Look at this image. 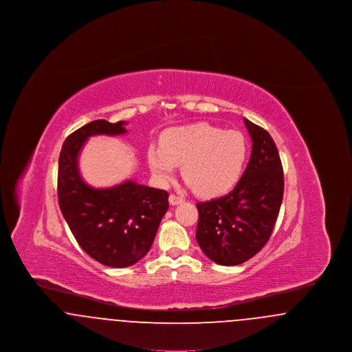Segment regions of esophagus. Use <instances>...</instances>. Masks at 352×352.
Returning a JSON list of instances; mask_svg holds the SVG:
<instances>
[{"mask_svg":"<svg viewBox=\"0 0 352 352\" xmlns=\"http://www.w3.org/2000/svg\"><path fill=\"white\" fill-rule=\"evenodd\" d=\"M168 201H170V204H171V206H177V204H179V203H182V201H184V198H181V197H178V195H174V194H171V195L168 197Z\"/></svg>","mask_w":352,"mask_h":352,"instance_id":"obj_1","label":"esophagus"}]
</instances>
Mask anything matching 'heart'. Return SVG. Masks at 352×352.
I'll use <instances>...</instances> for the list:
<instances>
[{"label": "heart", "instance_id": "obj_1", "mask_svg": "<svg viewBox=\"0 0 352 352\" xmlns=\"http://www.w3.org/2000/svg\"><path fill=\"white\" fill-rule=\"evenodd\" d=\"M248 142L239 131H223L207 122L170 129L161 146L151 145L148 162L160 184H166L182 165V177L201 197L227 192L239 181Z\"/></svg>", "mask_w": 352, "mask_h": 352}]
</instances>
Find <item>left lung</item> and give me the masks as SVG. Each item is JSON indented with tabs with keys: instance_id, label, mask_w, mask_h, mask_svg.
I'll use <instances>...</instances> for the list:
<instances>
[{
	"instance_id": "8db88e82",
	"label": "left lung",
	"mask_w": 352,
	"mask_h": 352,
	"mask_svg": "<svg viewBox=\"0 0 352 352\" xmlns=\"http://www.w3.org/2000/svg\"><path fill=\"white\" fill-rule=\"evenodd\" d=\"M251 135L250 162L234 190L197 203V241L219 265H239L267 244L284 195V170L270 134L244 118Z\"/></svg>"
}]
</instances>
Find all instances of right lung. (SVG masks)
Instances as JSON below:
<instances>
[{"instance_id":"right-lung-1","label":"right lung","mask_w":352,"mask_h":352,"mask_svg":"<svg viewBox=\"0 0 352 352\" xmlns=\"http://www.w3.org/2000/svg\"><path fill=\"white\" fill-rule=\"evenodd\" d=\"M125 121L95 120L69 134L59 155L58 201L78 244L112 268L131 267L151 250L168 208V194L133 181L94 188L79 173V154L92 135L126 133Z\"/></svg>"}]
</instances>
